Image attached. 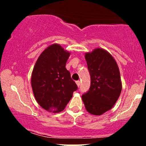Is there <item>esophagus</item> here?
Wrapping results in <instances>:
<instances>
[{
    "label": "esophagus",
    "mask_w": 146,
    "mask_h": 146,
    "mask_svg": "<svg viewBox=\"0 0 146 146\" xmlns=\"http://www.w3.org/2000/svg\"><path fill=\"white\" fill-rule=\"evenodd\" d=\"M76 82V84H77V86H78V87L80 86V82L79 81V80H78V81H76V82Z\"/></svg>",
    "instance_id": "34e87169"
}]
</instances>
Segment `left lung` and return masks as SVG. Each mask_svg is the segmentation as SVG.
Wrapping results in <instances>:
<instances>
[{"mask_svg": "<svg viewBox=\"0 0 146 146\" xmlns=\"http://www.w3.org/2000/svg\"><path fill=\"white\" fill-rule=\"evenodd\" d=\"M85 59L90 75V87L82 98L88 113L101 115L113 108L121 94L119 69L112 55L102 48L85 53Z\"/></svg>", "mask_w": 146, "mask_h": 146, "instance_id": "1", "label": "left lung"}]
</instances>
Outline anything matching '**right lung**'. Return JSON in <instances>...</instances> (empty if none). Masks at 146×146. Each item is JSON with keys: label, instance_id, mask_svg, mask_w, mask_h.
I'll return each instance as SVG.
<instances>
[{"label": "right lung", "instance_id": "right-lung-1", "mask_svg": "<svg viewBox=\"0 0 146 146\" xmlns=\"http://www.w3.org/2000/svg\"><path fill=\"white\" fill-rule=\"evenodd\" d=\"M70 55L60 44L50 45L38 57L31 73L35 99L42 108L51 113L62 111L78 89L66 68Z\"/></svg>", "mask_w": 146, "mask_h": 146}]
</instances>
